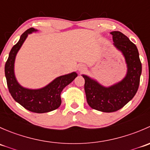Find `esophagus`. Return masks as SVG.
<instances>
[{
  "label": "esophagus",
  "instance_id": "esophagus-1",
  "mask_svg": "<svg viewBox=\"0 0 150 150\" xmlns=\"http://www.w3.org/2000/svg\"><path fill=\"white\" fill-rule=\"evenodd\" d=\"M86 69H87V67L85 64H80L79 67H78V70L80 72H84V71H86Z\"/></svg>",
  "mask_w": 150,
  "mask_h": 150
}]
</instances>
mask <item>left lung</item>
I'll return each instance as SVG.
<instances>
[{"mask_svg": "<svg viewBox=\"0 0 150 150\" xmlns=\"http://www.w3.org/2000/svg\"><path fill=\"white\" fill-rule=\"evenodd\" d=\"M110 34L114 45L125 57L128 67L126 76L120 82L106 88L83 75L88 104L91 108L104 112L117 111L134 98L138 91L142 74V63L136 45L121 32L113 31Z\"/></svg>", "mask_w": 150, "mask_h": 150, "instance_id": "8db88e82", "label": "left lung"}]
</instances>
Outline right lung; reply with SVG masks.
Listing matches in <instances>:
<instances>
[{"mask_svg":"<svg viewBox=\"0 0 150 150\" xmlns=\"http://www.w3.org/2000/svg\"><path fill=\"white\" fill-rule=\"evenodd\" d=\"M34 31L37 30L33 28L27 30L21 35L17 43L12 47L5 64V75L9 93L16 102L29 111L44 113L53 111L61 105L62 91L78 75L76 72H72L58 77L46 87L37 90L25 88L18 83L13 72L15 57L28 34Z\"/></svg>","mask_w":150,"mask_h":150,"instance_id":"add662e5","label":"right lung"}]
</instances>
